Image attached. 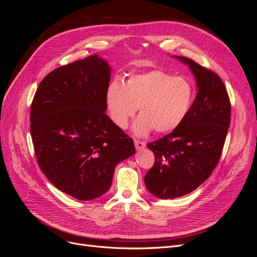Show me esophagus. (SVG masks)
Wrapping results in <instances>:
<instances>
[{"label": "esophagus", "instance_id": "obj_1", "mask_svg": "<svg viewBox=\"0 0 257 257\" xmlns=\"http://www.w3.org/2000/svg\"><path fill=\"white\" fill-rule=\"evenodd\" d=\"M134 144H135V147H136L137 150H142V149H144V148L146 147V144L144 142L136 141V139L134 141Z\"/></svg>", "mask_w": 257, "mask_h": 257}]
</instances>
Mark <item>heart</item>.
Here are the masks:
<instances>
[{
  "mask_svg": "<svg viewBox=\"0 0 257 257\" xmlns=\"http://www.w3.org/2000/svg\"><path fill=\"white\" fill-rule=\"evenodd\" d=\"M192 99L190 82L162 69L133 75L125 83L114 79L106 90L108 111L119 127L127 125L138 107L141 115L133 124L137 136L152 130L158 134L174 131L188 114Z\"/></svg>",
  "mask_w": 257,
  "mask_h": 257,
  "instance_id": "obj_1",
  "label": "heart"
}]
</instances>
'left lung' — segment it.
<instances>
[{
	"mask_svg": "<svg viewBox=\"0 0 257 257\" xmlns=\"http://www.w3.org/2000/svg\"><path fill=\"white\" fill-rule=\"evenodd\" d=\"M174 58L189 65L197 94L180 125L147 145L155 162L145 184L162 199L186 195L207 180L220 160L230 123L229 98L220 77L189 58Z\"/></svg>",
	"mask_w": 257,
	"mask_h": 257,
	"instance_id": "obj_1",
	"label": "left lung"
}]
</instances>
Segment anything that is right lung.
Listing matches in <instances>:
<instances>
[{
    "label": "right lung",
    "instance_id": "obj_1",
    "mask_svg": "<svg viewBox=\"0 0 257 257\" xmlns=\"http://www.w3.org/2000/svg\"><path fill=\"white\" fill-rule=\"evenodd\" d=\"M110 73L97 54L60 66L42 80L31 105L38 165L57 189L79 200L105 194L115 166L136 152L133 139L105 113Z\"/></svg>",
    "mask_w": 257,
    "mask_h": 257
}]
</instances>
